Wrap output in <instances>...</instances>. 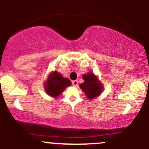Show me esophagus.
<instances>
[{"instance_id": "34e87169", "label": "esophagus", "mask_w": 149, "mask_h": 149, "mask_svg": "<svg viewBox=\"0 0 149 149\" xmlns=\"http://www.w3.org/2000/svg\"><path fill=\"white\" fill-rule=\"evenodd\" d=\"M72 84H73V85L74 87H76L77 85H78V80H73V81H72Z\"/></svg>"}]
</instances>
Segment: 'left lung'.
I'll list each match as a JSON object with an SVG mask.
<instances>
[{"mask_svg":"<svg viewBox=\"0 0 149 149\" xmlns=\"http://www.w3.org/2000/svg\"><path fill=\"white\" fill-rule=\"evenodd\" d=\"M84 83L80 85V88L85 92L87 97L90 100L95 98L102 93L103 85L93 73H88L83 76Z\"/></svg>","mask_w":149,"mask_h":149,"instance_id":"8db88e82","label":"left lung"}]
</instances>
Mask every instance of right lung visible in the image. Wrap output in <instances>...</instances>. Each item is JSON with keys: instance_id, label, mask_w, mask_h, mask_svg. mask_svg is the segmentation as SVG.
Masks as SVG:
<instances>
[{"instance_id": "add662e5", "label": "right lung", "mask_w": 149, "mask_h": 149, "mask_svg": "<svg viewBox=\"0 0 149 149\" xmlns=\"http://www.w3.org/2000/svg\"><path fill=\"white\" fill-rule=\"evenodd\" d=\"M71 82L69 78H64L61 73L54 71L49 74L47 82L45 84V91L49 96L57 98L63 91L71 85Z\"/></svg>"}]
</instances>
